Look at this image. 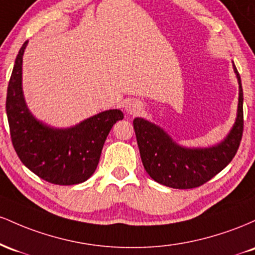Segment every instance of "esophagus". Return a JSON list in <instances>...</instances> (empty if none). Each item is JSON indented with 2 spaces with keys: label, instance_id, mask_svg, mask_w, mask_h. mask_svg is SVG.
<instances>
[{
  "label": "esophagus",
  "instance_id": "1",
  "mask_svg": "<svg viewBox=\"0 0 255 255\" xmlns=\"http://www.w3.org/2000/svg\"><path fill=\"white\" fill-rule=\"evenodd\" d=\"M140 109H141V105L135 101H128L127 103H126V111H127L129 115H136L140 111Z\"/></svg>",
  "mask_w": 255,
  "mask_h": 255
}]
</instances>
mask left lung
<instances>
[{"label": "left lung", "instance_id": "8db88e82", "mask_svg": "<svg viewBox=\"0 0 255 255\" xmlns=\"http://www.w3.org/2000/svg\"><path fill=\"white\" fill-rule=\"evenodd\" d=\"M234 72L239 81L238 118L228 136L216 146L183 147L158 126L144 119H134L142 165L156 182L176 189L195 188L215 177L235 157L244 131V91L235 64Z\"/></svg>", "mask_w": 255, "mask_h": 255}]
</instances>
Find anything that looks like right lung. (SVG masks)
<instances>
[{
	"instance_id": "add662e5",
	"label": "right lung",
	"mask_w": 255,
	"mask_h": 255,
	"mask_svg": "<svg viewBox=\"0 0 255 255\" xmlns=\"http://www.w3.org/2000/svg\"><path fill=\"white\" fill-rule=\"evenodd\" d=\"M22 44L15 58L5 99L14 150L25 166L43 180L60 186L81 183L92 176L113 126L124 119L121 110L99 113L66 129L49 127L27 109L21 86Z\"/></svg>"
}]
</instances>
